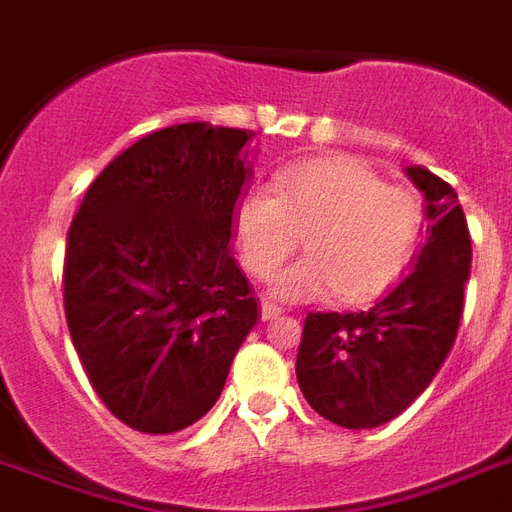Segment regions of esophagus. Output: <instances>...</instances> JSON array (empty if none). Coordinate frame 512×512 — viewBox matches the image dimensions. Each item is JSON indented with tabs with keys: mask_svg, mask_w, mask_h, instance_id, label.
<instances>
[{
	"mask_svg": "<svg viewBox=\"0 0 512 512\" xmlns=\"http://www.w3.org/2000/svg\"><path fill=\"white\" fill-rule=\"evenodd\" d=\"M260 316H263L265 321L276 319V316H281V308L276 303H268V300H263V303H260Z\"/></svg>",
	"mask_w": 512,
	"mask_h": 512,
	"instance_id": "1",
	"label": "esophagus"
}]
</instances>
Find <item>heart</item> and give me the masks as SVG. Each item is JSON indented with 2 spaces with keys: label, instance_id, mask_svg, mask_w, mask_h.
Returning a JSON list of instances; mask_svg holds the SVG:
<instances>
[{
  "label": "heart",
  "instance_id": "obj_1",
  "mask_svg": "<svg viewBox=\"0 0 512 512\" xmlns=\"http://www.w3.org/2000/svg\"><path fill=\"white\" fill-rule=\"evenodd\" d=\"M273 191L249 188L233 212V231L257 279H273L305 236L311 255L276 281L284 300H313L335 289L342 303H364L404 276L425 236L420 193L385 183L356 156L281 167Z\"/></svg>",
  "mask_w": 512,
  "mask_h": 512
}]
</instances>
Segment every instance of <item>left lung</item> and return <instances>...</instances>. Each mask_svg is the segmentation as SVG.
<instances>
[{
  "mask_svg": "<svg viewBox=\"0 0 512 512\" xmlns=\"http://www.w3.org/2000/svg\"><path fill=\"white\" fill-rule=\"evenodd\" d=\"M425 193L428 241L414 271L358 313H308L297 348L305 401L340 428L366 430L404 412L444 364L460 329L470 276V231L449 183L406 167Z\"/></svg>",
  "mask_w": 512,
  "mask_h": 512,
  "instance_id": "8db88e82",
  "label": "left lung"
}]
</instances>
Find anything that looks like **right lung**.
Listing matches in <instances>:
<instances>
[{
    "mask_svg": "<svg viewBox=\"0 0 512 512\" xmlns=\"http://www.w3.org/2000/svg\"><path fill=\"white\" fill-rule=\"evenodd\" d=\"M249 138L207 122L151 132L92 180L68 228L71 342L108 412L140 433L201 420L255 327L231 255Z\"/></svg>",
    "mask_w": 512,
    "mask_h": 512,
    "instance_id": "right-lung-1",
    "label": "right lung"
}]
</instances>
